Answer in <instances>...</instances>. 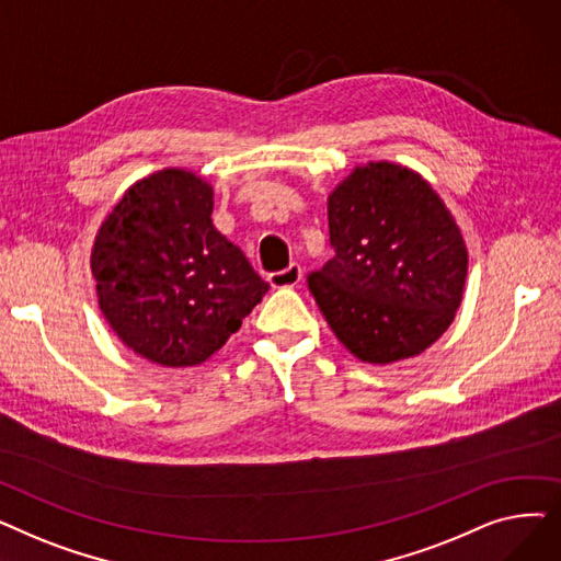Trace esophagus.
Here are the masks:
<instances>
[{
  "label": "esophagus",
  "instance_id": "esophagus-1",
  "mask_svg": "<svg viewBox=\"0 0 561 561\" xmlns=\"http://www.w3.org/2000/svg\"><path fill=\"white\" fill-rule=\"evenodd\" d=\"M302 279V268L298 263H290L288 268L268 275V282L273 288H290V286H298Z\"/></svg>",
  "mask_w": 561,
  "mask_h": 561
}]
</instances>
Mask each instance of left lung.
<instances>
[{"mask_svg":"<svg viewBox=\"0 0 561 561\" xmlns=\"http://www.w3.org/2000/svg\"><path fill=\"white\" fill-rule=\"evenodd\" d=\"M334 256L309 288L336 339L387 366L444 336L463 298L461 229L427 180L400 163L357 165L328 197Z\"/></svg>","mask_w":561,"mask_h":561,"instance_id":"left-lung-1","label":"left lung"}]
</instances>
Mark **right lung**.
Returning a JSON list of instances; mask_svg holds the SVG:
<instances>
[{
  "label": "right lung",
  "mask_w": 561,
  "mask_h": 561,
  "mask_svg": "<svg viewBox=\"0 0 561 561\" xmlns=\"http://www.w3.org/2000/svg\"><path fill=\"white\" fill-rule=\"evenodd\" d=\"M211 214L214 186L165 168L129 186L98 229L100 311L147 362L191 368L211 359L268 290Z\"/></svg>",
  "instance_id": "add662e5"
}]
</instances>
